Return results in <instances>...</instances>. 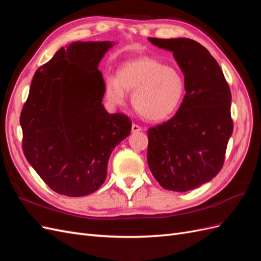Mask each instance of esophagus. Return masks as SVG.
Returning a JSON list of instances; mask_svg holds the SVG:
<instances>
[{
    "label": "esophagus",
    "mask_w": 261,
    "mask_h": 261,
    "mask_svg": "<svg viewBox=\"0 0 261 261\" xmlns=\"http://www.w3.org/2000/svg\"><path fill=\"white\" fill-rule=\"evenodd\" d=\"M141 130H143V128H141L139 125H137V124L132 125V132L133 133H138V132H141Z\"/></svg>",
    "instance_id": "1"
}]
</instances>
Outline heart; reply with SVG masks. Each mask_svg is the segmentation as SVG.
<instances>
[{
  "instance_id": "b5f03b06",
  "label": "heart",
  "mask_w": 261,
  "mask_h": 261,
  "mask_svg": "<svg viewBox=\"0 0 261 261\" xmlns=\"http://www.w3.org/2000/svg\"><path fill=\"white\" fill-rule=\"evenodd\" d=\"M126 92L132 93V105L148 121L159 122L170 117L185 94V81L178 70L165 66L153 58H138L123 63L116 78H109L106 96L110 103L122 106Z\"/></svg>"
}]
</instances>
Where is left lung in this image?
Masks as SVG:
<instances>
[{
	"mask_svg": "<svg viewBox=\"0 0 261 261\" xmlns=\"http://www.w3.org/2000/svg\"><path fill=\"white\" fill-rule=\"evenodd\" d=\"M148 40L173 52L186 91L176 114L148 129L149 169L163 188L192 191L210 181L223 167L233 133L230 87L218 62L197 41Z\"/></svg>",
	"mask_w": 261,
	"mask_h": 261,
	"instance_id": "1",
	"label": "left lung"
}]
</instances>
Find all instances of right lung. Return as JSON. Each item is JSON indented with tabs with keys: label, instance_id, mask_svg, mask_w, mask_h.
Here are the masks:
<instances>
[{
	"label": "right lung",
	"instance_id": "add662e5",
	"mask_svg": "<svg viewBox=\"0 0 261 261\" xmlns=\"http://www.w3.org/2000/svg\"><path fill=\"white\" fill-rule=\"evenodd\" d=\"M110 41L73 42L40 66L20 113L22 151L55 193L92 194L103 184L113 149L130 134L132 122L107 112L99 63Z\"/></svg>",
	"mask_w": 261,
	"mask_h": 261
}]
</instances>
